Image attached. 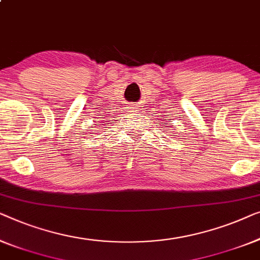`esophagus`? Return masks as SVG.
<instances>
[{"instance_id": "34e87169", "label": "esophagus", "mask_w": 260, "mask_h": 260, "mask_svg": "<svg viewBox=\"0 0 260 260\" xmlns=\"http://www.w3.org/2000/svg\"><path fill=\"white\" fill-rule=\"evenodd\" d=\"M131 108H135V107H131ZM133 112H135V111H133Z\"/></svg>"}]
</instances>
